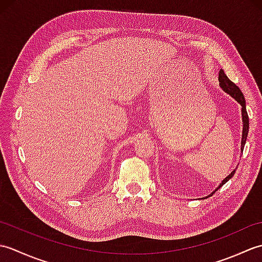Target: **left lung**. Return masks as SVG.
I'll use <instances>...</instances> for the list:
<instances>
[{"label": "left lung", "mask_w": 262, "mask_h": 262, "mask_svg": "<svg viewBox=\"0 0 262 262\" xmlns=\"http://www.w3.org/2000/svg\"><path fill=\"white\" fill-rule=\"evenodd\" d=\"M219 81H220V83H221V86L223 88V90L225 91V92H227L230 94V96H232L233 98H234L236 101L240 103L241 105H242V119H243V134H242V143H241V148H242V151H243V148H244V144H246V141H247V136H248V132H249V117H248V113H247V108H246V100H244V96H243V93L241 92V90H240V88L238 86H236V84L235 83H233L229 77H227V75L225 74V72L223 71V70H221L220 71V74H219ZM234 173H235V170L232 172V173L229 176V177H226L225 179L222 181V183L220 185V187L216 189V190H219V189L224 185V183H226L227 181H229L231 178L234 176ZM215 190V191H216ZM214 191V192H215ZM213 192V193H214ZM213 193H210L209 196H211V194ZM208 196V197H209Z\"/></svg>", "instance_id": "8db88e82"}]
</instances>
